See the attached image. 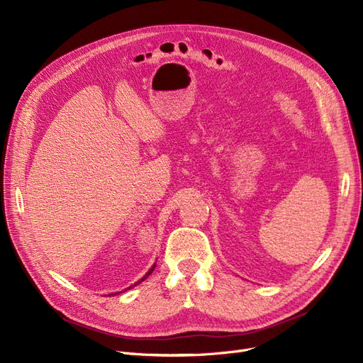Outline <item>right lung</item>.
Returning <instances> with one entry per match:
<instances>
[{
  "label": "right lung",
  "mask_w": 363,
  "mask_h": 363,
  "mask_svg": "<svg viewBox=\"0 0 363 363\" xmlns=\"http://www.w3.org/2000/svg\"><path fill=\"white\" fill-rule=\"evenodd\" d=\"M155 268H156V263H155V265H152V267H151V268H150V271H148V272H147V274H145V276H144V277H142V279H140V280H139V281H136V283H135V284H131V286H136V284H139V283H140V281H144V280H145V279H147V277H148V276H150V274H151V272H152V271H155ZM131 286H130V288H131ZM130 288H128V289H130Z\"/></svg>",
  "instance_id": "obj_1"
}]
</instances>
